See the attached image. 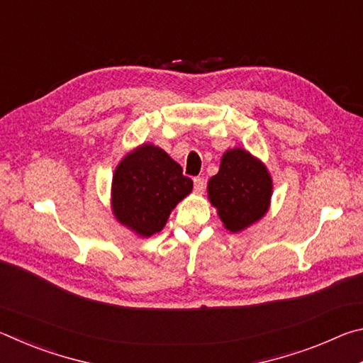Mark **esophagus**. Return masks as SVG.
Masks as SVG:
<instances>
[{
	"mask_svg": "<svg viewBox=\"0 0 363 363\" xmlns=\"http://www.w3.org/2000/svg\"><path fill=\"white\" fill-rule=\"evenodd\" d=\"M194 190L195 194H203L205 192V179L203 177H195L194 179Z\"/></svg>",
	"mask_w": 363,
	"mask_h": 363,
	"instance_id": "34e87169",
	"label": "esophagus"
}]
</instances>
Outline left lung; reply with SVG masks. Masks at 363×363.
Instances as JSON below:
<instances>
[{
    "mask_svg": "<svg viewBox=\"0 0 363 363\" xmlns=\"http://www.w3.org/2000/svg\"><path fill=\"white\" fill-rule=\"evenodd\" d=\"M206 189L223 225L238 233L266 216L274 184L259 158L235 147L224 152L218 174L208 181Z\"/></svg>",
    "mask_w": 363,
    "mask_h": 363,
    "instance_id": "1",
    "label": "left lung"
}]
</instances>
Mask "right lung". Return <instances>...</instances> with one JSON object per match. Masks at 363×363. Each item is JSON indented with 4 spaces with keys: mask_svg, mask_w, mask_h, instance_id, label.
Masks as SVG:
<instances>
[{
    "mask_svg": "<svg viewBox=\"0 0 363 363\" xmlns=\"http://www.w3.org/2000/svg\"><path fill=\"white\" fill-rule=\"evenodd\" d=\"M194 182L158 145L128 152L112 177L110 205L115 219L139 237H152L167 225L171 211L192 192Z\"/></svg>",
    "mask_w": 363,
    "mask_h": 363,
    "instance_id": "add662e5",
    "label": "right lung"
}]
</instances>
